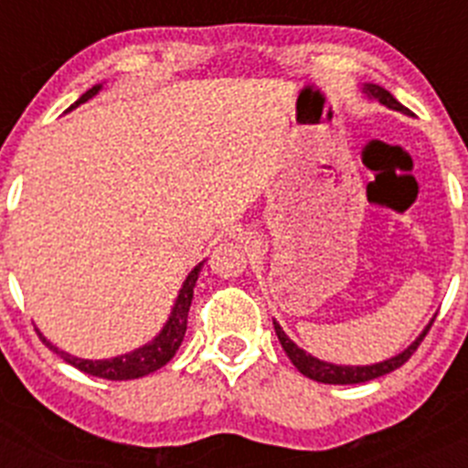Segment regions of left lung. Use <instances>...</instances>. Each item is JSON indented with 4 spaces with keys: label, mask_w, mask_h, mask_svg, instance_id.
<instances>
[{
    "label": "left lung",
    "mask_w": 468,
    "mask_h": 468,
    "mask_svg": "<svg viewBox=\"0 0 468 468\" xmlns=\"http://www.w3.org/2000/svg\"><path fill=\"white\" fill-rule=\"evenodd\" d=\"M363 93H366L367 98H375V101H379L382 105L391 107V110L405 112V107L400 105V102L396 101L394 95L388 93L387 89H382V86L363 84ZM429 328H431V324L424 328V333H421L420 337H417V340L408 346V349L400 351L399 356H394V358H387V361H382V363H373V366H335V363L318 361V358H314L312 354H307L304 349H300V346H297L295 342H292L291 337L283 333V328H281V325L274 321V330H276V335H279L281 346H283V351L292 361V366H295L297 370L304 375V378L314 379V382H324V384H361V382H370V379H378V378H382V375L391 373V370H396V367L403 366V363L408 361L412 354H415L417 346H420V342L424 340V335L429 333Z\"/></svg>",
    "instance_id": "obj_1"
}]
</instances>
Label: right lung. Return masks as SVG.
I'll return each mask as SVG.
<instances>
[{"instance_id": "obj_1", "label": "right lung", "mask_w": 468, "mask_h": 468, "mask_svg": "<svg viewBox=\"0 0 468 468\" xmlns=\"http://www.w3.org/2000/svg\"><path fill=\"white\" fill-rule=\"evenodd\" d=\"M98 90H101V84L86 90V93L81 95L80 101L74 102L69 110L80 107L81 102L90 101V98H93ZM201 267H204V262L197 264V267L189 271L187 279H185L183 288H180V292H177L176 304H173L171 316H168L166 325L161 328V333L156 335L150 345L140 346V349L131 351V354H122V356H114V358H102V361H89V358L69 356V354H65V351L58 349L56 345H51V342H48L41 333H39V340L44 342L48 349L56 351L58 356L63 358L65 363L74 366L77 370H81V373L93 375V378H102V379H138V378H144V375H150V373H154V370H159L161 366H166V363L171 361L173 356H176L177 346L183 345L185 330H187L189 304H192L194 285H197V279H198V271H201Z\"/></svg>"}]
</instances>
